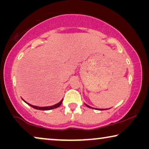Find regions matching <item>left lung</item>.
I'll return each mask as SVG.
<instances>
[{
  "mask_svg": "<svg viewBox=\"0 0 149 149\" xmlns=\"http://www.w3.org/2000/svg\"><path fill=\"white\" fill-rule=\"evenodd\" d=\"M85 105H86V107H89V108H90V109H93V108H92V107H89V106H88V105H87L86 104H85ZM96 109V110H99V111H102V110H104V109ZM106 110V109H105Z\"/></svg>",
  "mask_w": 149,
  "mask_h": 149,
  "instance_id": "obj_1",
  "label": "left lung"
}]
</instances>
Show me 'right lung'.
Masks as SVG:
<instances>
[{
    "instance_id": "1",
    "label": "right lung",
    "mask_w": 149,
    "mask_h": 149,
    "mask_svg": "<svg viewBox=\"0 0 149 149\" xmlns=\"http://www.w3.org/2000/svg\"><path fill=\"white\" fill-rule=\"evenodd\" d=\"M22 100H23V99H22ZM62 100H61V101L60 102H58V104H55V105L51 106V107H36V106H33V105L30 104H29V103L26 102L25 100H24V101L25 102H26V104H28V105L30 106V107H32V108H34V109H35L41 110V111H48V110L56 109V108H58V107H60V106L61 105V104H62Z\"/></svg>"
}]
</instances>
